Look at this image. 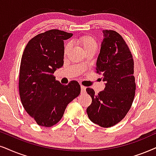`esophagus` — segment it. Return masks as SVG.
Segmentation results:
<instances>
[{
  "instance_id": "esophagus-1",
  "label": "esophagus",
  "mask_w": 156,
  "mask_h": 156,
  "mask_svg": "<svg viewBox=\"0 0 156 156\" xmlns=\"http://www.w3.org/2000/svg\"><path fill=\"white\" fill-rule=\"evenodd\" d=\"M80 88H81V93L82 94H84L86 93V87L83 86H80Z\"/></svg>"
}]
</instances>
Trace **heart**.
<instances>
[{
    "label": "heart",
    "mask_w": 156,
    "mask_h": 156,
    "mask_svg": "<svg viewBox=\"0 0 156 156\" xmlns=\"http://www.w3.org/2000/svg\"><path fill=\"white\" fill-rule=\"evenodd\" d=\"M77 43L81 46L85 52L91 50V49H96V42L94 37L88 36V35H83L77 39ZM69 50V46L66 45L65 47V53H67Z\"/></svg>",
    "instance_id": "obj_1"
}]
</instances>
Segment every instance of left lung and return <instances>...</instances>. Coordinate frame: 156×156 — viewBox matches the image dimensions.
Instances as JSON below:
<instances>
[{
	"mask_svg": "<svg viewBox=\"0 0 156 156\" xmlns=\"http://www.w3.org/2000/svg\"><path fill=\"white\" fill-rule=\"evenodd\" d=\"M103 33L96 68V73L102 75L105 88L97 95L92 88H86L92 98L86 112L94 123L110 127L119 123L129 112L136 84L133 55L125 41L115 31L103 30Z\"/></svg>",
	"mask_w": 156,
	"mask_h": 156,
	"instance_id": "obj_1",
	"label": "left lung"
}]
</instances>
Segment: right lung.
<instances>
[{
  "label": "right lung",
  "instance_id": "add662e5",
  "mask_svg": "<svg viewBox=\"0 0 156 156\" xmlns=\"http://www.w3.org/2000/svg\"><path fill=\"white\" fill-rule=\"evenodd\" d=\"M71 33L51 29L29 40L22 55L19 88L22 105L39 125L50 127L62 119L68 104L80 94L76 80L62 85L55 70L64 63V40Z\"/></svg>",
  "mask_w": 156,
  "mask_h": 156
}]
</instances>
